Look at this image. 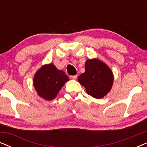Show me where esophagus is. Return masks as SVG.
Segmentation results:
<instances>
[{"mask_svg": "<svg viewBox=\"0 0 147 147\" xmlns=\"http://www.w3.org/2000/svg\"><path fill=\"white\" fill-rule=\"evenodd\" d=\"M70 78L71 80H76L77 79V76H70Z\"/></svg>", "mask_w": 147, "mask_h": 147, "instance_id": "34e87169", "label": "esophagus"}]
</instances>
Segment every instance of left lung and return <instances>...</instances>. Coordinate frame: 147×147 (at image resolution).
Listing matches in <instances>:
<instances>
[{
  "label": "left lung",
  "instance_id": "8db88e82",
  "mask_svg": "<svg viewBox=\"0 0 147 147\" xmlns=\"http://www.w3.org/2000/svg\"><path fill=\"white\" fill-rule=\"evenodd\" d=\"M88 95L101 99L112 89L114 75L110 68L98 58L86 60L85 72L78 78Z\"/></svg>",
  "mask_w": 147,
  "mask_h": 147
}]
</instances>
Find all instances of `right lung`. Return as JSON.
<instances>
[{
    "mask_svg": "<svg viewBox=\"0 0 147 147\" xmlns=\"http://www.w3.org/2000/svg\"><path fill=\"white\" fill-rule=\"evenodd\" d=\"M69 79L62 70L57 69L53 63L45 64L36 72L33 86L40 97L52 100Z\"/></svg>",
    "mask_w": 147,
    "mask_h": 147,
    "instance_id": "1",
    "label": "right lung"
}]
</instances>
